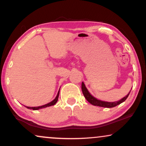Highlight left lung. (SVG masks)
<instances>
[{
	"label": "left lung",
	"mask_w": 146,
	"mask_h": 146,
	"mask_svg": "<svg viewBox=\"0 0 146 146\" xmlns=\"http://www.w3.org/2000/svg\"><path fill=\"white\" fill-rule=\"evenodd\" d=\"M82 93L84 96L85 98L87 100V101L88 102L94 106H100V107H104V108H113L116 106L120 104L121 103H122L124 102L125 100L127 99V98L128 97V96L130 93V92L127 94V96H125V97H123L122 99H121L120 100L117 101V102H104L101 101L96 98L93 96L91 95V94L89 92L88 90L86 87L84 82H82Z\"/></svg>",
	"instance_id": "1"
}]
</instances>
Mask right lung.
<instances>
[{
    "label": "right lung",
    "mask_w": 146,
    "mask_h": 146,
    "mask_svg": "<svg viewBox=\"0 0 146 146\" xmlns=\"http://www.w3.org/2000/svg\"><path fill=\"white\" fill-rule=\"evenodd\" d=\"M59 92H60V90L58 91V92L57 94V96L55 98V99L54 100H52V102H50L46 104L45 105H43V106H38V107H27V108L29 109H33V110H39V109H42V108H46V107H49V106H53L58 101V96H59Z\"/></svg>",
    "instance_id": "right-lung-1"
}]
</instances>
